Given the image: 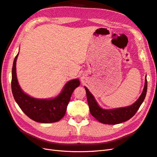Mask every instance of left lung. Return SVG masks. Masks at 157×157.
<instances>
[{
	"label": "left lung",
	"instance_id": "1",
	"mask_svg": "<svg viewBox=\"0 0 157 157\" xmlns=\"http://www.w3.org/2000/svg\"><path fill=\"white\" fill-rule=\"evenodd\" d=\"M85 89L86 91L88 105H89L90 113L92 116H94V117L99 121V122L104 124H115L130 119L136 113V111H138L140 105L145 98L147 90V80L146 78L145 84H144L143 93L135 103L129 107L111 110L101 109L98 105L93 95L87 90V88L85 87Z\"/></svg>",
	"mask_w": 157,
	"mask_h": 157
}]
</instances>
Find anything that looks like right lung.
I'll list each match as a JSON object with an SVG mask.
<instances>
[{
    "instance_id": "right-lung-1",
    "label": "right lung",
    "mask_w": 157,
    "mask_h": 157,
    "mask_svg": "<svg viewBox=\"0 0 157 157\" xmlns=\"http://www.w3.org/2000/svg\"><path fill=\"white\" fill-rule=\"evenodd\" d=\"M14 59L12 70L11 88L16 102L28 117L35 121L44 123L57 122L66 113L67 106L72 93L80 85L78 79L68 82L58 97L52 99H38L30 97L20 87L16 73V62Z\"/></svg>"
}]
</instances>
